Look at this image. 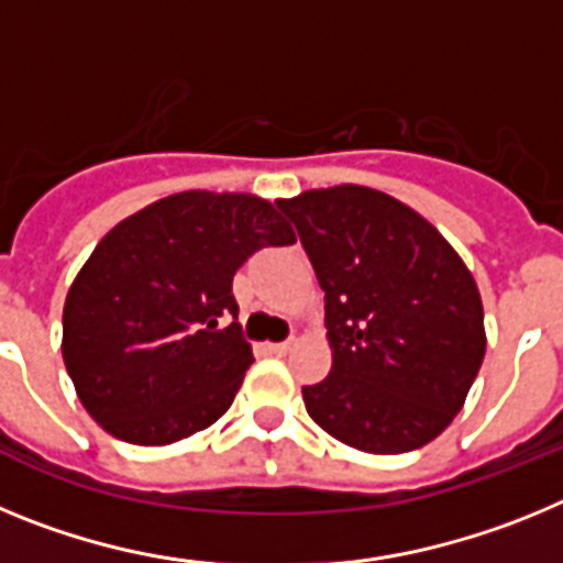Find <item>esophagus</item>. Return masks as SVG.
Returning a JSON list of instances; mask_svg holds the SVG:
<instances>
[{"instance_id":"34e87169","label":"esophagus","mask_w":563,"mask_h":563,"mask_svg":"<svg viewBox=\"0 0 563 563\" xmlns=\"http://www.w3.org/2000/svg\"><path fill=\"white\" fill-rule=\"evenodd\" d=\"M290 346H292V341H282V343H271V352L273 355H287V352H290Z\"/></svg>"}]
</instances>
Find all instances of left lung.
<instances>
[{
  "mask_svg": "<svg viewBox=\"0 0 563 563\" xmlns=\"http://www.w3.org/2000/svg\"><path fill=\"white\" fill-rule=\"evenodd\" d=\"M318 285L332 369L305 386L312 420L366 454H406L449 429L485 357L476 282L409 206L363 186L278 200Z\"/></svg>",
  "mask_w": 563,
  "mask_h": 563,
  "instance_id": "1",
  "label": "left lung"
}]
</instances>
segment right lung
<instances>
[{
  "label": "right lung",
  "instance_id": "obj_1",
  "mask_svg": "<svg viewBox=\"0 0 563 563\" xmlns=\"http://www.w3.org/2000/svg\"><path fill=\"white\" fill-rule=\"evenodd\" d=\"M292 242L251 194L183 191L114 225L64 301V363L92 420L134 445L220 420L253 363L233 276L262 247Z\"/></svg>",
  "mask_w": 563,
  "mask_h": 563
}]
</instances>
